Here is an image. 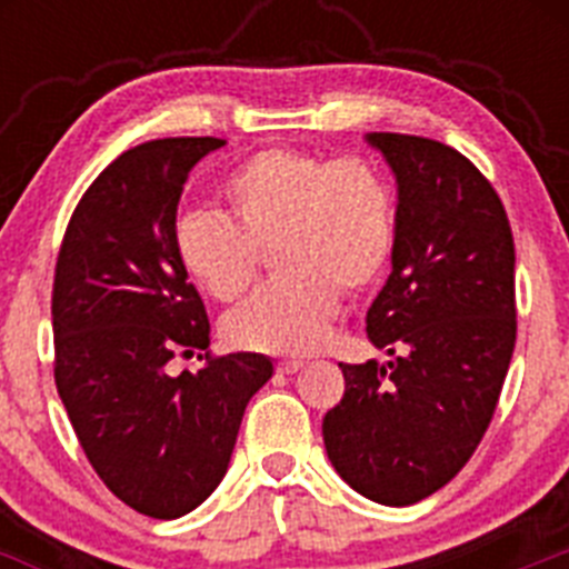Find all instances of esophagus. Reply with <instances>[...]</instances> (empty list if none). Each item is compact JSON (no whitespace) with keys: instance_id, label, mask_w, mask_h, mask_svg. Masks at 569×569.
<instances>
[{"instance_id":"obj_1","label":"esophagus","mask_w":569,"mask_h":569,"mask_svg":"<svg viewBox=\"0 0 569 569\" xmlns=\"http://www.w3.org/2000/svg\"><path fill=\"white\" fill-rule=\"evenodd\" d=\"M301 367H305V361H279V365H276V370H279L281 376H293V373H299Z\"/></svg>"}]
</instances>
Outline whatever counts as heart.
<instances>
[{
	"label": "heart",
	"instance_id": "1",
	"mask_svg": "<svg viewBox=\"0 0 569 569\" xmlns=\"http://www.w3.org/2000/svg\"><path fill=\"white\" fill-rule=\"evenodd\" d=\"M228 219L190 213L176 222L184 273L216 301L241 299L273 250L279 270L224 321L241 350L305 356L325 345L341 293L385 276L396 244V196L376 164L299 148L259 150L222 184Z\"/></svg>",
	"mask_w": 569,
	"mask_h": 569
}]
</instances>
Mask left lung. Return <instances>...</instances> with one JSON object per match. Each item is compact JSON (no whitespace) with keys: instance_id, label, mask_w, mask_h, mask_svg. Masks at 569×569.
<instances>
[{"instance_id":"obj_1","label":"left lung","mask_w":569,"mask_h":569,"mask_svg":"<svg viewBox=\"0 0 569 569\" xmlns=\"http://www.w3.org/2000/svg\"><path fill=\"white\" fill-rule=\"evenodd\" d=\"M399 182L393 270L367 336L396 356L339 365L345 396L321 421L328 459L390 507L433 496L476 453L516 347V244L499 193L436 139L370 133Z\"/></svg>"}]
</instances>
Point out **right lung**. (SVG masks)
Here are the masks:
<instances>
[{
  "mask_svg": "<svg viewBox=\"0 0 569 569\" xmlns=\"http://www.w3.org/2000/svg\"><path fill=\"white\" fill-rule=\"evenodd\" d=\"M222 144L173 136L124 150L84 190L57 256L59 399L104 487L150 519H179L219 487L244 407L273 376L268 356L208 353L204 301L173 250L188 173ZM196 349L209 359L199 371L169 373Z\"/></svg>",
  "mask_w": 569,
  "mask_h": 569,
  "instance_id": "right-lung-1",
  "label": "right lung"
}]
</instances>
